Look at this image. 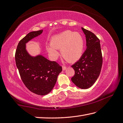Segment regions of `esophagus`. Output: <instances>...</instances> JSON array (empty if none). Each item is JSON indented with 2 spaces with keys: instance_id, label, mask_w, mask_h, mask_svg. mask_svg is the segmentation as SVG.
Instances as JSON below:
<instances>
[{
  "instance_id": "esophagus-1",
  "label": "esophagus",
  "mask_w": 123,
  "mask_h": 123,
  "mask_svg": "<svg viewBox=\"0 0 123 123\" xmlns=\"http://www.w3.org/2000/svg\"><path fill=\"white\" fill-rule=\"evenodd\" d=\"M66 69H67V67L62 66V70H66Z\"/></svg>"
}]
</instances>
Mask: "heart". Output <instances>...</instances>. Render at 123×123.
<instances>
[{
    "label": "heart",
    "mask_w": 123,
    "mask_h": 123,
    "mask_svg": "<svg viewBox=\"0 0 123 123\" xmlns=\"http://www.w3.org/2000/svg\"><path fill=\"white\" fill-rule=\"evenodd\" d=\"M84 46V39L80 33L70 30L63 31L54 36L50 45L46 46V49L53 58L59 55L57 49H60L62 57L69 62H76L82 55Z\"/></svg>",
    "instance_id": "obj_1"
}]
</instances>
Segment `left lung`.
Listing matches in <instances>:
<instances>
[{
    "label": "left lung",
    "instance_id": "8db88e82",
    "mask_svg": "<svg viewBox=\"0 0 123 123\" xmlns=\"http://www.w3.org/2000/svg\"><path fill=\"white\" fill-rule=\"evenodd\" d=\"M85 35L86 49L80 59L71 67L75 74L71 78L74 85L81 89L91 87L100 75L102 65L100 42L90 31L81 28Z\"/></svg>",
    "mask_w": 123,
    "mask_h": 123
}]
</instances>
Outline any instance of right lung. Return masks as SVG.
I'll use <instances>...</instances> for the list:
<instances>
[{
  "instance_id": "add662e5",
  "label": "right lung",
  "mask_w": 123,
  "mask_h": 123,
  "mask_svg": "<svg viewBox=\"0 0 123 123\" xmlns=\"http://www.w3.org/2000/svg\"><path fill=\"white\" fill-rule=\"evenodd\" d=\"M43 30L32 31L18 43L15 52V62L22 80L29 90L39 95L51 91L56 82L62 67L42 55L32 56L26 49V44L42 34Z\"/></svg>"
}]
</instances>
